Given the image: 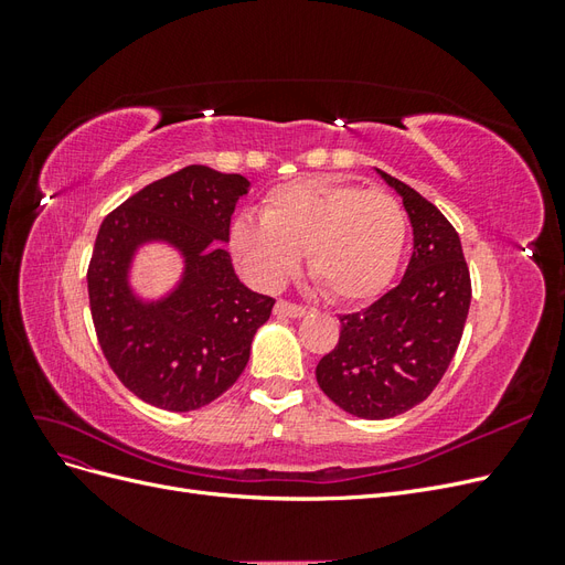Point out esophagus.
I'll use <instances>...</instances> for the list:
<instances>
[{"mask_svg": "<svg viewBox=\"0 0 565 565\" xmlns=\"http://www.w3.org/2000/svg\"><path fill=\"white\" fill-rule=\"evenodd\" d=\"M306 306H299V303H289V301H285V299H280L278 303H276V309H273V313H276L278 318H301V316H306Z\"/></svg>", "mask_w": 565, "mask_h": 565, "instance_id": "1", "label": "esophagus"}]
</instances>
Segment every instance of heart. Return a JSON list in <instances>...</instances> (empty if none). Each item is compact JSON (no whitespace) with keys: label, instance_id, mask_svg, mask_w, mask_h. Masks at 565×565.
<instances>
[{"label":"heart","instance_id":"obj_1","mask_svg":"<svg viewBox=\"0 0 565 565\" xmlns=\"http://www.w3.org/2000/svg\"><path fill=\"white\" fill-rule=\"evenodd\" d=\"M407 218L384 191L330 177L282 183L266 195L264 214H243L231 226L237 262L259 285L280 287L309 252L311 276L328 295L361 303L396 278Z\"/></svg>","mask_w":565,"mask_h":565}]
</instances>
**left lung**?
Wrapping results in <instances>:
<instances>
[{"label":"left lung","mask_w":565,"mask_h":565,"mask_svg":"<svg viewBox=\"0 0 565 565\" xmlns=\"http://www.w3.org/2000/svg\"><path fill=\"white\" fill-rule=\"evenodd\" d=\"M377 174L403 200L413 256L398 287L361 313L341 316L339 344L316 367L332 403L361 419H388L429 398L459 347L471 280L461 243L438 207L403 181Z\"/></svg>","instance_id":"1"}]
</instances>
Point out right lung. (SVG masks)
I'll return each instance as SVG.
<instances>
[{
  "label": "right lung",
  "instance_id": "obj_1",
  "mask_svg": "<svg viewBox=\"0 0 565 565\" xmlns=\"http://www.w3.org/2000/svg\"><path fill=\"white\" fill-rule=\"evenodd\" d=\"M243 174L191 164L106 216L87 273L92 318L108 365L131 393L169 413L210 405L241 377L276 299L235 276L228 245ZM146 246L172 248L180 278L160 296L132 287Z\"/></svg>",
  "mask_w": 565,
  "mask_h": 565
}]
</instances>
